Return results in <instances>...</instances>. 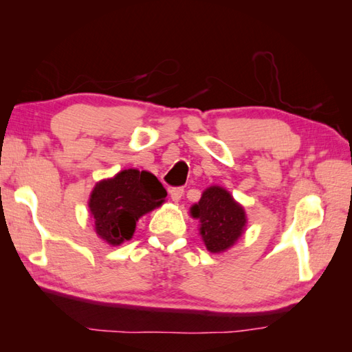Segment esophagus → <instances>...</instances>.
<instances>
[{"label":"esophagus","instance_id":"1","mask_svg":"<svg viewBox=\"0 0 352 352\" xmlns=\"http://www.w3.org/2000/svg\"><path fill=\"white\" fill-rule=\"evenodd\" d=\"M169 193H170L172 201H175V203H178V201H180L182 197H183L184 189H183V188H172V189L169 190Z\"/></svg>","mask_w":352,"mask_h":352}]
</instances>
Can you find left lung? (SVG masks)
I'll list each match as a JSON object with an SVG mask.
<instances>
[{"label":"left lung","instance_id":"1","mask_svg":"<svg viewBox=\"0 0 352 352\" xmlns=\"http://www.w3.org/2000/svg\"><path fill=\"white\" fill-rule=\"evenodd\" d=\"M190 214L199 219V234L210 252L231 248L246 227L243 207L219 186L207 188L198 204L190 207Z\"/></svg>","mask_w":352,"mask_h":352}]
</instances>
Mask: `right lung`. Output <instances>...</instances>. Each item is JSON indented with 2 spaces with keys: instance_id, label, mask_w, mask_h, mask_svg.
Segmentation results:
<instances>
[{
  "instance_id": "right-lung-1",
  "label": "right lung",
  "mask_w": 352,
  "mask_h": 352,
  "mask_svg": "<svg viewBox=\"0 0 352 352\" xmlns=\"http://www.w3.org/2000/svg\"><path fill=\"white\" fill-rule=\"evenodd\" d=\"M166 189L151 172L124 169L96 183L89 199L95 231L109 245L130 241L140 216L163 204Z\"/></svg>"
}]
</instances>
